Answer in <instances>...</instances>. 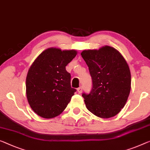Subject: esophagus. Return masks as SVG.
Segmentation results:
<instances>
[{"instance_id": "obj_1", "label": "esophagus", "mask_w": 150, "mask_h": 150, "mask_svg": "<svg viewBox=\"0 0 150 150\" xmlns=\"http://www.w3.org/2000/svg\"><path fill=\"white\" fill-rule=\"evenodd\" d=\"M82 89H83V88H82V87H80V88H77V91H78V93H81L82 92Z\"/></svg>"}]
</instances>
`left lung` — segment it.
<instances>
[{"instance_id": "obj_1", "label": "left lung", "mask_w": 150, "mask_h": 150, "mask_svg": "<svg viewBox=\"0 0 150 150\" xmlns=\"http://www.w3.org/2000/svg\"><path fill=\"white\" fill-rule=\"evenodd\" d=\"M81 55L92 79L90 93L82 94L86 108L98 117H115L125 106L131 91L128 64L121 54L108 46L83 50Z\"/></svg>"}]
</instances>
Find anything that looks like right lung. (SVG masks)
<instances>
[{
  "label": "right lung",
  "mask_w": 150,
  "mask_h": 150,
  "mask_svg": "<svg viewBox=\"0 0 150 150\" xmlns=\"http://www.w3.org/2000/svg\"><path fill=\"white\" fill-rule=\"evenodd\" d=\"M77 55L74 50L50 48L37 57L26 77L29 104L40 117L51 118L66 108L76 89L71 86V74L65 67Z\"/></svg>",
  "instance_id": "obj_1"
}]
</instances>
